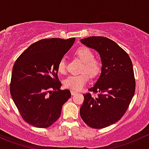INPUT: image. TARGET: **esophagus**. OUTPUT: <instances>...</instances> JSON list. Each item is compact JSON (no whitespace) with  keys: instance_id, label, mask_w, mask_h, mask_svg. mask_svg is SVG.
<instances>
[{"instance_id":"esophagus-1","label":"esophagus","mask_w":149,"mask_h":149,"mask_svg":"<svg viewBox=\"0 0 149 149\" xmlns=\"http://www.w3.org/2000/svg\"><path fill=\"white\" fill-rule=\"evenodd\" d=\"M71 93H72V95H75L76 93H77V92L74 91H71Z\"/></svg>"}]
</instances>
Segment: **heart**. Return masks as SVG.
I'll return each instance as SVG.
<instances>
[{
  "label": "heart",
  "instance_id": "obj_1",
  "mask_svg": "<svg viewBox=\"0 0 149 149\" xmlns=\"http://www.w3.org/2000/svg\"><path fill=\"white\" fill-rule=\"evenodd\" d=\"M75 56L83 62L81 72L83 73L75 75H70L63 80V85L66 88L72 90H81L89 80V75L95 77L102 70L100 61L94 58V53L91 49L86 47L78 48L74 52ZM58 71L61 74L66 72V63L65 58H62L58 63Z\"/></svg>",
  "mask_w": 149,
  "mask_h": 149
}]
</instances>
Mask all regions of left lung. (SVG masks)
I'll return each mask as SVG.
<instances>
[{
	"instance_id": "obj_1",
	"label": "left lung",
	"mask_w": 149,
	"mask_h": 149,
	"mask_svg": "<svg viewBox=\"0 0 149 149\" xmlns=\"http://www.w3.org/2000/svg\"><path fill=\"white\" fill-rule=\"evenodd\" d=\"M80 42L96 49L102 63L100 78L88 89L98 94H83L80 116L91 128L102 129L119 121L130 106L135 91L132 63L127 52L108 38L91 36Z\"/></svg>"
}]
</instances>
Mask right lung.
Listing matches in <instances>:
<instances>
[{
  "mask_svg": "<svg viewBox=\"0 0 149 149\" xmlns=\"http://www.w3.org/2000/svg\"><path fill=\"white\" fill-rule=\"evenodd\" d=\"M75 38H51L30 45L13 66L10 93L22 119L47 128L59 118L62 106L71 97L61 90L58 63L72 47Z\"/></svg>",
  "mask_w": 149,
  "mask_h": 149,
  "instance_id": "obj_1",
  "label": "right lung"
}]
</instances>
